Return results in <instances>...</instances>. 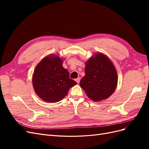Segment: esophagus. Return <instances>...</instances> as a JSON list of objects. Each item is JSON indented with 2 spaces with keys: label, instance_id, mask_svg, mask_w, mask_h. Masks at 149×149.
<instances>
[{
  "label": "esophagus",
  "instance_id": "34e87169",
  "mask_svg": "<svg viewBox=\"0 0 149 149\" xmlns=\"http://www.w3.org/2000/svg\"><path fill=\"white\" fill-rule=\"evenodd\" d=\"M75 81H76V83H79V81H80V78H76V79H75Z\"/></svg>",
  "mask_w": 149,
  "mask_h": 149
}]
</instances>
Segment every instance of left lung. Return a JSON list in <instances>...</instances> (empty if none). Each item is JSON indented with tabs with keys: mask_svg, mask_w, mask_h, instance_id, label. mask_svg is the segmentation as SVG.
<instances>
[{
	"mask_svg": "<svg viewBox=\"0 0 149 149\" xmlns=\"http://www.w3.org/2000/svg\"><path fill=\"white\" fill-rule=\"evenodd\" d=\"M85 76L80 86L94 102L105 100L114 93L118 85V73L111 60L102 53H96L86 61Z\"/></svg>",
	"mask_w": 149,
	"mask_h": 149,
	"instance_id": "left-lung-1",
	"label": "left lung"
}]
</instances>
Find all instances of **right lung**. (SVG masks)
Masks as SVG:
<instances>
[{
	"mask_svg": "<svg viewBox=\"0 0 149 149\" xmlns=\"http://www.w3.org/2000/svg\"><path fill=\"white\" fill-rule=\"evenodd\" d=\"M63 60L56 55H47L34 70L32 84L34 91L44 101L56 102L77 84L70 78L69 72L63 66Z\"/></svg>",
	"mask_w": 149,
	"mask_h": 149,
	"instance_id": "obj_1",
	"label": "right lung"
}]
</instances>
